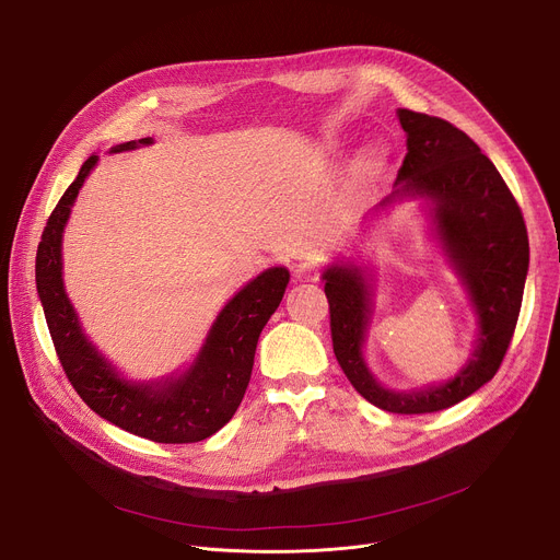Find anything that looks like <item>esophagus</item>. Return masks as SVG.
Listing matches in <instances>:
<instances>
[{"instance_id": "obj_1", "label": "esophagus", "mask_w": 560, "mask_h": 560, "mask_svg": "<svg viewBox=\"0 0 560 560\" xmlns=\"http://www.w3.org/2000/svg\"><path fill=\"white\" fill-rule=\"evenodd\" d=\"M317 277H319V270L311 264H302V266H296V270H294V281H300V283L317 281Z\"/></svg>"}]
</instances>
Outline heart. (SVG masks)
<instances>
[{
  "mask_svg": "<svg viewBox=\"0 0 560 560\" xmlns=\"http://www.w3.org/2000/svg\"><path fill=\"white\" fill-rule=\"evenodd\" d=\"M383 162V153L378 151V148H366V151L362 153V160H360V166L364 171H376Z\"/></svg>",
  "mask_w": 560,
  "mask_h": 560,
  "instance_id": "obj_1",
  "label": "heart"
}]
</instances>
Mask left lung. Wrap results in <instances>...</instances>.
<instances>
[{
	"label": "left lung",
	"instance_id": "1",
	"mask_svg": "<svg viewBox=\"0 0 560 560\" xmlns=\"http://www.w3.org/2000/svg\"><path fill=\"white\" fill-rule=\"evenodd\" d=\"M398 121L407 135V155L396 191L376 209L402 198L428 202L434 234L477 315V349L451 381L409 392L387 389L371 376L362 355L371 315L364 270L335 264L322 279L332 351L355 392L385 412L428 415L468 398L498 374L523 306L529 238L506 182L466 132L412 109H398Z\"/></svg>",
	"mask_w": 560,
	"mask_h": 560
}]
</instances>
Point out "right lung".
I'll return each mask as SVG.
<instances>
[{
  "label": "right lung",
  "mask_w": 560,
  "mask_h": 560,
  "mask_svg": "<svg viewBox=\"0 0 560 560\" xmlns=\"http://www.w3.org/2000/svg\"><path fill=\"white\" fill-rule=\"evenodd\" d=\"M126 141L112 153L151 145ZM98 155L85 160L51 211L35 256V283L58 360L71 387L105 421L155 443H196L225 425L238 409L254 366L258 335L279 308L290 272L270 268L236 292L215 317L196 362L177 378L160 383L126 381L88 340L62 283V232Z\"/></svg>",
  "instance_id": "add662e5"
}]
</instances>
